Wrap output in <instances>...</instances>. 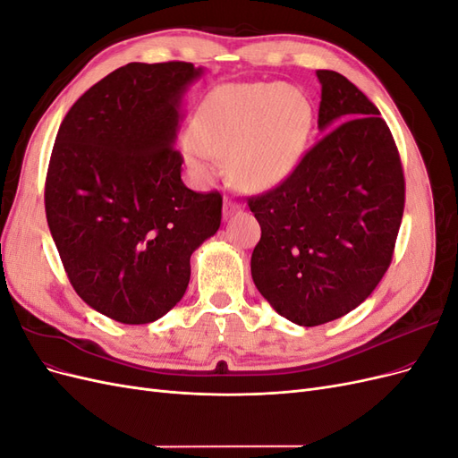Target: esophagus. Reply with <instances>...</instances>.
<instances>
[{
	"label": "esophagus",
	"instance_id": "obj_1",
	"mask_svg": "<svg viewBox=\"0 0 458 458\" xmlns=\"http://www.w3.org/2000/svg\"><path fill=\"white\" fill-rule=\"evenodd\" d=\"M241 208V202L237 200V199H233V197H227L225 200H224V216L225 217H231L234 212H237Z\"/></svg>",
	"mask_w": 458,
	"mask_h": 458
}]
</instances>
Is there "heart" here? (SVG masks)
Segmentation results:
<instances>
[{"label":"heart","instance_id":"heart-1","mask_svg":"<svg viewBox=\"0 0 458 458\" xmlns=\"http://www.w3.org/2000/svg\"><path fill=\"white\" fill-rule=\"evenodd\" d=\"M313 128V108L283 84H227L208 95L183 152L199 183H210L227 157L229 174L244 189L276 185L294 172Z\"/></svg>","mask_w":458,"mask_h":458}]
</instances>
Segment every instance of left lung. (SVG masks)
Returning <instances> with one entry per match:
<instances>
[{
    "instance_id": "left-lung-1",
    "label": "left lung",
    "mask_w": 458,
    "mask_h": 458,
    "mask_svg": "<svg viewBox=\"0 0 458 458\" xmlns=\"http://www.w3.org/2000/svg\"><path fill=\"white\" fill-rule=\"evenodd\" d=\"M317 78L327 133L279 185L248 199L261 227L254 284L300 327L335 321L370 296L392 263L405 208L399 150L380 110L345 76Z\"/></svg>"
}]
</instances>
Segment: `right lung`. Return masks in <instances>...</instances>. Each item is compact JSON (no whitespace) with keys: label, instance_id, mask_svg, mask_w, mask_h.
<instances>
[{"label":"right lung","instance_id":"obj_1","mask_svg":"<svg viewBox=\"0 0 458 458\" xmlns=\"http://www.w3.org/2000/svg\"><path fill=\"white\" fill-rule=\"evenodd\" d=\"M202 68L130 63L68 110L46 177V216L68 281L89 308L145 325L183 298L191 254L221 224L217 191L182 182L179 105Z\"/></svg>","mask_w":458,"mask_h":458}]
</instances>
